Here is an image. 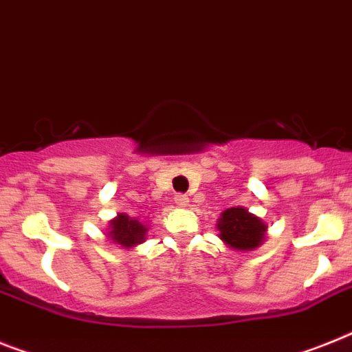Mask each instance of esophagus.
Returning a JSON list of instances; mask_svg holds the SVG:
<instances>
[{
    "label": "esophagus",
    "instance_id": "obj_1",
    "mask_svg": "<svg viewBox=\"0 0 352 352\" xmlns=\"http://www.w3.org/2000/svg\"><path fill=\"white\" fill-rule=\"evenodd\" d=\"M174 201H176V205L178 206H187L188 205V197L185 194H176L174 196Z\"/></svg>",
    "mask_w": 352,
    "mask_h": 352
}]
</instances>
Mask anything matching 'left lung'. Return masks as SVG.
<instances>
[{
    "mask_svg": "<svg viewBox=\"0 0 352 352\" xmlns=\"http://www.w3.org/2000/svg\"><path fill=\"white\" fill-rule=\"evenodd\" d=\"M221 240L235 251H253L265 240L267 224L242 206L228 208L217 222Z\"/></svg>",
    "mask_w": 352,
    "mask_h": 352,
    "instance_id": "obj_1",
    "label": "left lung"
}]
</instances>
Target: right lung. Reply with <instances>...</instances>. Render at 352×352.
Listing matches in <instances>:
<instances>
[{
    "mask_svg": "<svg viewBox=\"0 0 352 352\" xmlns=\"http://www.w3.org/2000/svg\"><path fill=\"white\" fill-rule=\"evenodd\" d=\"M108 236L124 249H131L144 242L147 228L144 226L139 219H133L126 213H119L113 221H110Z\"/></svg>",
    "mask_w": 352,
    "mask_h": 352,
    "instance_id": "obj_1",
    "label": "right lung"
}]
</instances>
